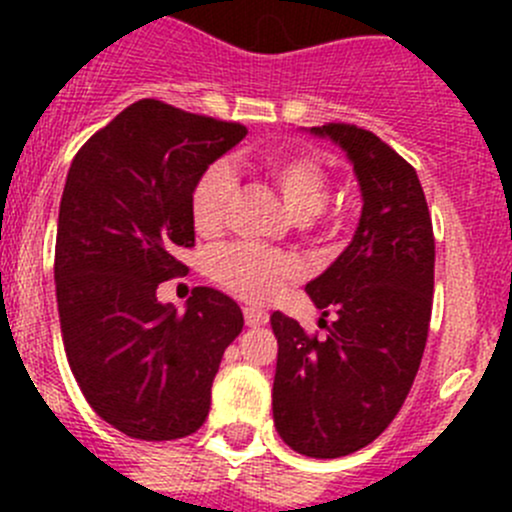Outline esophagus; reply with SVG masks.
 Returning <instances> with one entry per match:
<instances>
[{
    "label": "esophagus",
    "instance_id": "34e87169",
    "mask_svg": "<svg viewBox=\"0 0 512 512\" xmlns=\"http://www.w3.org/2000/svg\"><path fill=\"white\" fill-rule=\"evenodd\" d=\"M267 319H270V314H267L265 309L245 307V322H247V327H262V324H267Z\"/></svg>",
    "mask_w": 512,
    "mask_h": 512
}]
</instances>
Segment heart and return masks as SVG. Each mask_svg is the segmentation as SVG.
Here are the masks:
<instances>
[{"label": "heart", "instance_id": "obj_1", "mask_svg": "<svg viewBox=\"0 0 512 512\" xmlns=\"http://www.w3.org/2000/svg\"><path fill=\"white\" fill-rule=\"evenodd\" d=\"M262 170L275 183L287 210L297 220L312 218L324 208L329 195V173L322 160L307 153H272L262 160ZM235 178L225 163L205 168L190 198V215L200 235H213L230 213ZM210 272L232 294L250 302H270L299 272L297 262L282 252L235 242L218 247L210 257Z\"/></svg>", "mask_w": 512, "mask_h": 512}]
</instances>
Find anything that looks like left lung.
<instances>
[{
  "instance_id": "left-lung-1",
  "label": "left lung",
  "mask_w": 512,
  "mask_h": 512,
  "mask_svg": "<svg viewBox=\"0 0 512 512\" xmlns=\"http://www.w3.org/2000/svg\"><path fill=\"white\" fill-rule=\"evenodd\" d=\"M312 133L347 153L364 205L347 250L304 287L324 317L337 314L327 337L270 317L272 414L292 451L339 458L379 438L409 396L431 322L436 242L416 170L394 148L352 123Z\"/></svg>"
}]
</instances>
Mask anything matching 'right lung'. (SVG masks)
Segmentation results:
<instances>
[{
    "label": "right lung",
    "instance_id": "add662e5",
    "mask_svg": "<svg viewBox=\"0 0 512 512\" xmlns=\"http://www.w3.org/2000/svg\"><path fill=\"white\" fill-rule=\"evenodd\" d=\"M240 123L143 98L81 146L66 175L54 280L66 359L91 409L138 441H175L205 423L225 349L242 332L235 299L195 287L180 314L160 282L188 272L190 198Z\"/></svg>",
    "mask_w": 512,
    "mask_h": 512
}]
</instances>
